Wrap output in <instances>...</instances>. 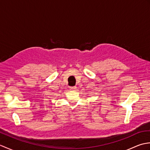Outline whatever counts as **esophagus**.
I'll return each mask as SVG.
<instances>
[{"mask_svg": "<svg viewBox=\"0 0 150 150\" xmlns=\"http://www.w3.org/2000/svg\"><path fill=\"white\" fill-rule=\"evenodd\" d=\"M76 88H77V87L76 86H71V87H69V89H70V90H76Z\"/></svg>", "mask_w": 150, "mask_h": 150, "instance_id": "34e87169", "label": "esophagus"}]
</instances>
